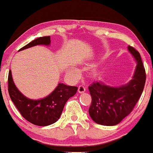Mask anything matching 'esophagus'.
Listing matches in <instances>:
<instances>
[{
  "label": "esophagus",
  "instance_id": "obj_1",
  "mask_svg": "<svg viewBox=\"0 0 153 153\" xmlns=\"http://www.w3.org/2000/svg\"><path fill=\"white\" fill-rule=\"evenodd\" d=\"M85 90H86L85 87H84L83 85L79 86V87H78V92H79V93H83V92H85Z\"/></svg>",
  "mask_w": 153,
  "mask_h": 153
}]
</instances>
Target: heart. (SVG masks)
I'll return each instance as SVG.
<instances>
[{
    "instance_id": "b5f03b06",
    "label": "heart",
    "mask_w": 153,
    "mask_h": 153,
    "mask_svg": "<svg viewBox=\"0 0 153 153\" xmlns=\"http://www.w3.org/2000/svg\"><path fill=\"white\" fill-rule=\"evenodd\" d=\"M70 74H72V75H74V74L76 73V71H74V70H70Z\"/></svg>"
}]
</instances>
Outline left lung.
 Masks as SVG:
<instances>
[{"instance_id":"obj_1","label":"left lung","mask_w":153,"mask_h":153,"mask_svg":"<svg viewBox=\"0 0 153 153\" xmlns=\"http://www.w3.org/2000/svg\"><path fill=\"white\" fill-rule=\"evenodd\" d=\"M128 49L137 65L133 78L127 85L112 87L96 82L88 87L92 97L89 114L98 124L114 126L119 123L133 111L143 92L146 73L141 56L134 48L128 46Z\"/></svg>"}]
</instances>
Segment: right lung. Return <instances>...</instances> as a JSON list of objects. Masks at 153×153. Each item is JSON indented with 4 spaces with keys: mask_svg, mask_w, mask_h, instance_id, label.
<instances>
[{
    "mask_svg": "<svg viewBox=\"0 0 153 153\" xmlns=\"http://www.w3.org/2000/svg\"><path fill=\"white\" fill-rule=\"evenodd\" d=\"M51 36L39 37L26 45L19 51L37 45H49ZM78 87L59 83L53 92L43 99L31 100L23 95L13 83L11 71L8 76V90L12 102L27 121L34 125L45 126L52 124L61 116L65 104L70 97L76 93Z\"/></svg>",
    "mask_w": 153,
    "mask_h": 153,
    "instance_id": "obj_1",
    "label": "right lung"
}]
</instances>
